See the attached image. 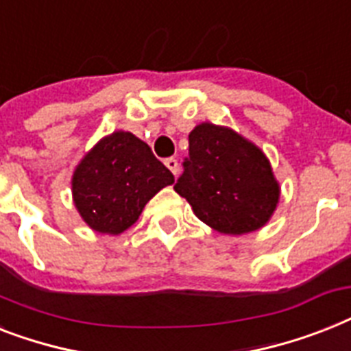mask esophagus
Segmentation results:
<instances>
[{
    "label": "esophagus",
    "instance_id": "34e87169",
    "mask_svg": "<svg viewBox=\"0 0 351 351\" xmlns=\"http://www.w3.org/2000/svg\"><path fill=\"white\" fill-rule=\"evenodd\" d=\"M164 164H166L167 169H169L171 173H173V175L176 176V173H178V162H176L175 158H167V160L164 162Z\"/></svg>",
    "mask_w": 351,
    "mask_h": 351
}]
</instances>
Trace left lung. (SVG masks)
<instances>
[{
    "label": "left lung",
    "instance_id": "left-lung-1",
    "mask_svg": "<svg viewBox=\"0 0 351 351\" xmlns=\"http://www.w3.org/2000/svg\"><path fill=\"white\" fill-rule=\"evenodd\" d=\"M175 191L198 220L230 236L265 227L281 196L263 151L238 131L213 122H202L189 133V160Z\"/></svg>",
    "mask_w": 351,
    "mask_h": 351
}]
</instances>
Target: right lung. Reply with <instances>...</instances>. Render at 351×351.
Here are the masks:
<instances>
[{
  "mask_svg": "<svg viewBox=\"0 0 351 351\" xmlns=\"http://www.w3.org/2000/svg\"><path fill=\"white\" fill-rule=\"evenodd\" d=\"M175 182L146 142L130 131L102 136L77 164L72 196L82 221L117 236L138 220L147 202Z\"/></svg>",
  "mask_w": 351,
  "mask_h": 351,
  "instance_id": "obj_1",
  "label": "right lung"
}]
</instances>
